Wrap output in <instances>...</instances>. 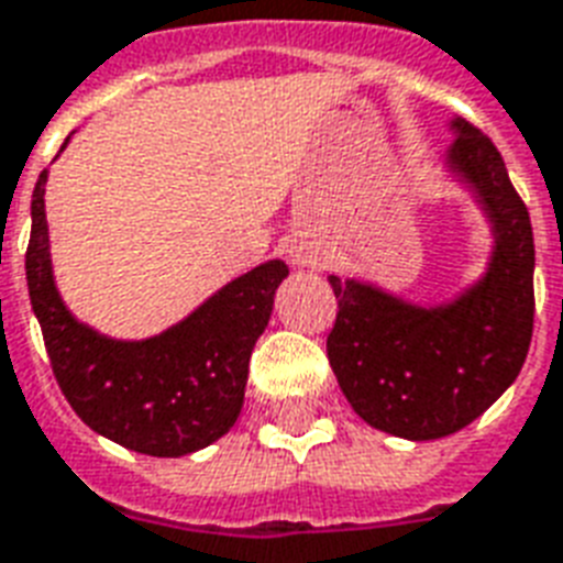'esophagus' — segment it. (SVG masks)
<instances>
[{
	"label": "esophagus",
	"instance_id": "obj_1",
	"mask_svg": "<svg viewBox=\"0 0 563 563\" xmlns=\"http://www.w3.org/2000/svg\"><path fill=\"white\" fill-rule=\"evenodd\" d=\"M287 258L294 267H302V269H322L329 264V246L317 238H294L290 241V250H287Z\"/></svg>",
	"mask_w": 563,
	"mask_h": 563
}]
</instances>
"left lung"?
<instances>
[{
  "instance_id": "left-lung-1",
  "label": "left lung",
  "mask_w": 563,
  "mask_h": 563,
  "mask_svg": "<svg viewBox=\"0 0 563 563\" xmlns=\"http://www.w3.org/2000/svg\"><path fill=\"white\" fill-rule=\"evenodd\" d=\"M446 173L470 187L494 250L455 299L417 305L361 278L329 276L338 320L329 364L343 396L373 429L438 440L482 417L520 376L534 325V238L490 137L455 117Z\"/></svg>"
}]
</instances>
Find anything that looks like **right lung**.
I'll return each mask as SVG.
<instances>
[{"label": "right lung", "instance_id": "1", "mask_svg": "<svg viewBox=\"0 0 563 563\" xmlns=\"http://www.w3.org/2000/svg\"><path fill=\"white\" fill-rule=\"evenodd\" d=\"M46 178L49 169L34 185L25 278L60 394L96 434L143 455L181 459L211 446L241 417L250 355L287 264L264 261L161 334L117 341L78 322L55 287Z\"/></svg>", "mask_w": 563, "mask_h": 563}]
</instances>
